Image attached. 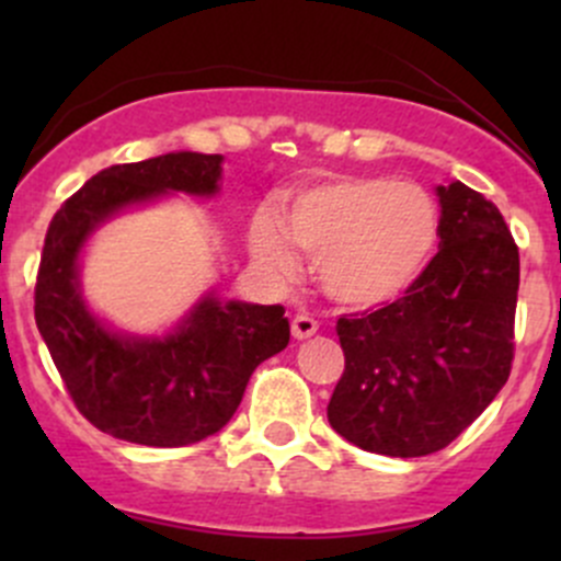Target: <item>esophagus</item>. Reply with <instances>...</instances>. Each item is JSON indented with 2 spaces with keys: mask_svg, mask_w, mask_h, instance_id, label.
Here are the masks:
<instances>
[{
  "mask_svg": "<svg viewBox=\"0 0 561 561\" xmlns=\"http://www.w3.org/2000/svg\"><path fill=\"white\" fill-rule=\"evenodd\" d=\"M317 333V320L309 314H298L296 320H293V336L298 339V342H304V339L314 336Z\"/></svg>",
  "mask_w": 561,
  "mask_h": 561,
  "instance_id": "obj_1",
  "label": "esophagus"
}]
</instances>
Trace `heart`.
Segmentation results:
<instances>
[{
  "label": "heart",
  "mask_w": 561,
  "mask_h": 561,
  "mask_svg": "<svg viewBox=\"0 0 561 561\" xmlns=\"http://www.w3.org/2000/svg\"><path fill=\"white\" fill-rule=\"evenodd\" d=\"M293 244L314 257L320 290L344 309H377L404 296L426 271L439 239L432 197L382 175H347L298 192L285 211L252 225V254L265 271H296Z\"/></svg>",
  "instance_id": "heart-1"
}]
</instances>
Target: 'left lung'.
<instances>
[{
	"label": "left lung",
	"mask_w": 561,
	"mask_h": 561,
	"mask_svg": "<svg viewBox=\"0 0 561 561\" xmlns=\"http://www.w3.org/2000/svg\"><path fill=\"white\" fill-rule=\"evenodd\" d=\"M439 252L404 298L339 317L344 375L328 423L369 454L450 445L511 377L518 247L500 208L461 181L437 186Z\"/></svg>",
	"instance_id": "left-lung-1"
}]
</instances>
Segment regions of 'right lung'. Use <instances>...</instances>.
I'll return each mask as SVG.
<instances>
[{
    "label": "right lung",
    "instance_id": "right-lung-1",
    "mask_svg": "<svg viewBox=\"0 0 561 561\" xmlns=\"http://www.w3.org/2000/svg\"><path fill=\"white\" fill-rule=\"evenodd\" d=\"M222 154L171 151L89 179L50 219L35 287L39 336L92 426L124 443L181 448L228 426L252 371L290 342L285 307L206 290L162 333H129L83 296L81 265L103 225L171 195H219Z\"/></svg>",
    "mask_w": 561,
    "mask_h": 561
}]
</instances>
